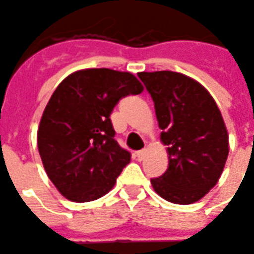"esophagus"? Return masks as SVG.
Masks as SVG:
<instances>
[{
    "instance_id": "1",
    "label": "esophagus",
    "mask_w": 254,
    "mask_h": 254,
    "mask_svg": "<svg viewBox=\"0 0 254 254\" xmlns=\"http://www.w3.org/2000/svg\"><path fill=\"white\" fill-rule=\"evenodd\" d=\"M144 155H145V149L138 150V152H136V159H138V161H143Z\"/></svg>"
}]
</instances>
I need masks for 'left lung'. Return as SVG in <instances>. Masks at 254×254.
I'll list each match as a JSON object with an SVG mask.
<instances>
[{
    "label": "left lung",
    "instance_id": "obj_1",
    "mask_svg": "<svg viewBox=\"0 0 254 254\" xmlns=\"http://www.w3.org/2000/svg\"><path fill=\"white\" fill-rule=\"evenodd\" d=\"M168 145V168L152 178L154 191L173 204H193L219 181L229 153L218 105L195 79L171 70L140 72Z\"/></svg>",
    "mask_w": 254,
    "mask_h": 254
}]
</instances>
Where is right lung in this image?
<instances>
[{
    "label": "right lung",
    "mask_w": 254,
    "mask_h": 254,
    "mask_svg": "<svg viewBox=\"0 0 254 254\" xmlns=\"http://www.w3.org/2000/svg\"><path fill=\"white\" fill-rule=\"evenodd\" d=\"M143 86L129 72L91 68L59 83L38 129V149L49 180L62 195L88 202L106 195L130 162L114 139L110 115L118 102Z\"/></svg>",
    "instance_id": "1"
}]
</instances>
